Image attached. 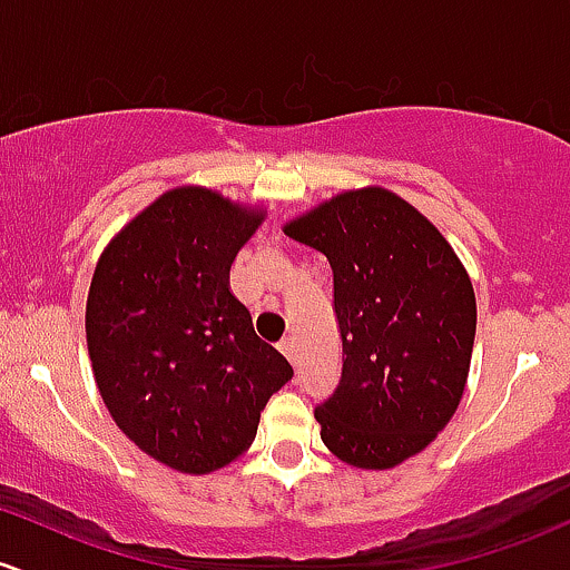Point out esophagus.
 <instances>
[{"label": "esophagus", "mask_w": 570, "mask_h": 570, "mask_svg": "<svg viewBox=\"0 0 570 570\" xmlns=\"http://www.w3.org/2000/svg\"><path fill=\"white\" fill-rule=\"evenodd\" d=\"M278 348H281V354H284L286 360L292 362V365H297V343H295V337H284V341L278 343Z\"/></svg>", "instance_id": "34e87169"}]
</instances>
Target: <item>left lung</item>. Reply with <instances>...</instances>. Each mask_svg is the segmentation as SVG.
Returning <instances> with one entry per match:
<instances>
[{"label": "left lung", "mask_w": 570, "mask_h": 570, "mask_svg": "<svg viewBox=\"0 0 570 570\" xmlns=\"http://www.w3.org/2000/svg\"><path fill=\"white\" fill-rule=\"evenodd\" d=\"M284 233L333 267L343 367L314 411L324 446L354 468H395L435 441L465 392L471 278L446 237L381 186L337 194Z\"/></svg>", "instance_id": "1"}]
</instances>
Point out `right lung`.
I'll return each instance as SVG.
<instances>
[{
  "mask_svg": "<svg viewBox=\"0 0 570 570\" xmlns=\"http://www.w3.org/2000/svg\"><path fill=\"white\" fill-rule=\"evenodd\" d=\"M262 218L180 186L112 237L94 271L86 341L99 395L118 430L173 471L203 476L240 458L267 400L295 376L229 292Z\"/></svg>",
  "mask_w": 570,
  "mask_h": 570,
  "instance_id": "right-lung-1",
  "label": "right lung"
}]
</instances>
